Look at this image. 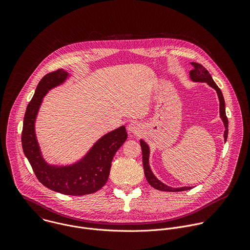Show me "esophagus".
<instances>
[{"mask_svg":"<svg viewBox=\"0 0 250 250\" xmlns=\"http://www.w3.org/2000/svg\"><path fill=\"white\" fill-rule=\"evenodd\" d=\"M127 130L128 132L130 133H133V134H139L140 131H141V127H140V125L135 123V122H132L130 123L128 125H127Z\"/></svg>","mask_w":250,"mask_h":250,"instance_id":"obj_1","label":"esophagus"}]
</instances>
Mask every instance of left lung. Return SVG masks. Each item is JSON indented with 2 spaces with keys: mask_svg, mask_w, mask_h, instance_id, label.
<instances>
[{
  "mask_svg": "<svg viewBox=\"0 0 250 250\" xmlns=\"http://www.w3.org/2000/svg\"><path fill=\"white\" fill-rule=\"evenodd\" d=\"M191 65L193 66V69L190 71V79L193 82H204L207 83L209 87L213 88L217 91L218 97H219V101H220V116L221 119L224 123L225 125V133H224V137H225V142L227 141L228 138V133H229V121L226 115V104H225V99L223 96V93L221 91V89L217 86V84L215 83V81L212 80L210 74L208 73V71L201 64L196 63V62H191ZM140 146H141V150H142V163H144V169H145V175L146 177L147 182L156 190L159 191H164V192H181V191H187L192 189V187H180V188H172L169 187L167 185H165L164 183H162L160 180H158L157 178L154 176V174L152 173L150 166H149V147L147 146L146 142L145 140L140 139Z\"/></svg>",
  "mask_w": 250,
  "mask_h": 250,
  "instance_id": "1",
  "label": "left lung"
}]
</instances>
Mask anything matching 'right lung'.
Instances as JSON below:
<instances>
[{
    "label": "right lung",
    "mask_w": 250,
    "mask_h": 250,
    "mask_svg": "<svg viewBox=\"0 0 250 250\" xmlns=\"http://www.w3.org/2000/svg\"><path fill=\"white\" fill-rule=\"evenodd\" d=\"M69 77L67 71L58 69L46 74L39 83L27 104L23 118L21 145L39 181L48 189L70 196H83L100 190L108 181L113 158L127 138L124 125L102 136L86 155L70 165L48 164L35 135V120L43 97L51 89L62 85Z\"/></svg>",
    "instance_id": "1"
}]
</instances>
